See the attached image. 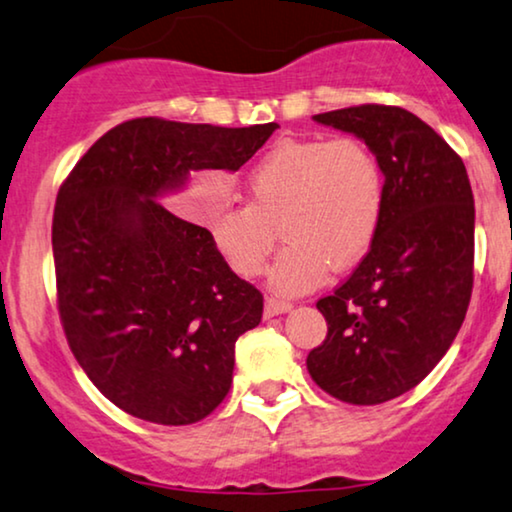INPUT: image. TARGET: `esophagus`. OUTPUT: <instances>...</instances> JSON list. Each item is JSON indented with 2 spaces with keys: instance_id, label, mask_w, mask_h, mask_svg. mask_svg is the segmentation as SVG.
<instances>
[{
  "instance_id": "34e87169",
  "label": "esophagus",
  "mask_w": 512,
  "mask_h": 512,
  "mask_svg": "<svg viewBox=\"0 0 512 512\" xmlns=\"http://www.w3.org/2000/svg\"><path fill=\"white\" fill-rule=\"evenodd\" d=\"M290 309H292V302L269 297L267 302H264V318H274V316H278V313H288Z\"/></svg>"
}]
</instances>
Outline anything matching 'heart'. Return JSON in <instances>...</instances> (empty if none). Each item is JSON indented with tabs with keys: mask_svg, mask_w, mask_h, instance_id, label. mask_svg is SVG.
Listing matches in <instances>:
<instances>
[{
	"mask_svg": "<svg viewBox=\"0 0 512 512\" xmlns=\"http://www.w3.org/2000/svg\"><path fill=\"white\" fill-rule=\"evenodd\" d=\"M248 203L222 201L208 215L210 243L243 278L260 276L281 224L285 245L271 271L278 292L316 288L330 269L363 260L386 208L384 168L353 135L281 140L245 175Z\"/></svg>",
	"mask_w": 512,
	"mask_h": 512,
	"instance_id": "heart-1",
	"label": "heart"
}]
</instances>
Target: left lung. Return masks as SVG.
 <instances>
[{
	"instance_id": "obj_1",
	"label": "left lung",
	"mask_w": 512,
	"mask_h": 512,
	"mask_svg": "<svg viewBox=\"0 0 512 512\" xmlns=\"http://www.w3.org/2000/svg\"><path fill=\"white\" fill-rule=\"evenodd\" d=\"M313 119L370 145L384 168L386 208L363 262L316 302L327 337L306 367L332 398L379 405L417 386L466 318L473 189L461 156L403 107L358 105Z\"/></svg>"
}]
</instances>
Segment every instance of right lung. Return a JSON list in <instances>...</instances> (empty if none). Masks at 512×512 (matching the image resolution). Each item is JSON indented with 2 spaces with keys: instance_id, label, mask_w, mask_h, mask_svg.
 I'll return each mask as SVG.
<instances>
[{
  "instance_id": "add662e5",
  "label": "right lung",
  "mask_w": 512,
  "mask_h": 512,
  "mask_svg": "<svg viewBox=\"0 0 512 512\" xmlns=\"http://www.w3.org/2000/svg\"><path fill=\"white\" fill-rule=\"evenodd\" d=\"M278 124L124 121L81 156L53 210L58 313L95 388L163 426L206 419L229 393L234 346L260 325L262 292L208 229L159 199L196 170H238Z\"/></svg>"
}]
</instances>
